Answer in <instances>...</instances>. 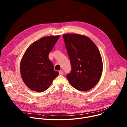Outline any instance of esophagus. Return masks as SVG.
Masks as SVG:
<instances>
[{
    "instance_id": "34e87169",
    "label": "esophagus",
    "mask_w": 127,
    "mask_h": 127,
    "mask_svg": "<svg viewBox=\"0 0 127 127\" xmlns=\"http://www.w3.org/2000/svg\"><path fill=\"white\" fill-rule=\"evenodd\" d=\"M59 75H63V72L62 70H60L59 71Z\"/></svg>"
}]
</instances>
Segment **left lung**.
Wrapping results in <instances>:
<instances>
[{
  "instance_id": "1",
  "label": "left lung",
  "mask_w": 127,
  "mask_h": 127,
  "mask_svg": "<svg viewBox=\"0 0 127 127\" xmlns=\"http://www.w3.org/2000/svg\"><path fill=\"white\" fill-rule=\"evenodd\" d=\"M63 38L71 66L67 78L75 89L87 91L95 86L101 76L100 52L95 43L85 35L67 33Z\"/></svg>"
}]
</instances>
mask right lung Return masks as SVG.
<instances>
[{
	"instance_id": "right-lung-1",
	"label": "right lung",
	"mask_w": 127,
	"mask_h": 127,
	"mask_svg": "<svg viewBox=\"0 0 127 127\" xmlns=\"http://www.w3.org/2000/svg\"><path fill=\"white\" fill-rule=\"evenodd\" d=\"M59 37L42 38L31 44L25 53L20 64L21 74L24 82L31 90L45 91L59 75V72L54 70L49 54Z\"/></svg>"
}]
</instances>
